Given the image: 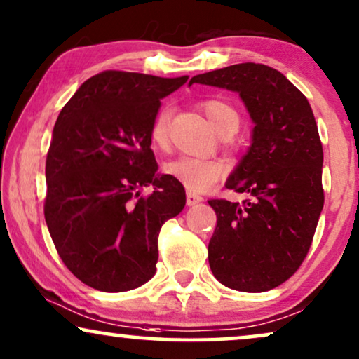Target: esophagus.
I'll return each instance as SVG.
<instances>
[{
    "instance_id": "esophagus-1",
    "label": "esophagus",
    "mask_w": 359,
    "mask_h": 359,
    "mask_svg": "<svg viewBox=\"0 0 359 359\" xmlns=\"http://www.w3.org/2000/svg\"><path fill=\"white\" fill-rule=\"evenodd\" d=\"M200 202H203V197H200V195L192 194V192L187 194V205H189V207H192V205H197Z\"/></svg>"
}]
</instances>
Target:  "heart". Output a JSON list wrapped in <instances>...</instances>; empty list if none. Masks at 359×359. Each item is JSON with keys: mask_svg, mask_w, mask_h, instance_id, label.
<instances>
[{"mask_svg": "<svg viewBox=\"0 0 359 359\" xmlns=\"http://www.w3.org/2000/svg\"><path fill=\"white\" fill-rule=\"evenodd\" d=\"M200 108L203 109L212 126L219 135H233L240 128V113L231 103L224 102V100H203L200 102ZM170 114L172 109L169 107H162L152 121L149 137L152 146L159 147V149L165 147L169 142ZM162 170L165 175H169L175 182H180L192 192H207L218 180L223 179L226 174V165L219 159H197V157L180 156L177 159L165 162Z\"/></svg>", "mask_w": 359, "mask_h": 359, "instance_id": "b5f03b06", "label": "heart"}]
</instances>
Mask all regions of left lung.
<instances>
[{"mask_svg": "<svg viewBox=\"0 0 359 359\" xmlns=\"http://www.w3.org/2000/svg\"><path fill=\"white\" fill-rule=\"evenodd\" d=\"M240 93L252 144L226 182L243 202L208 200L217 228L208 243L213 276L229 289L264 292L295 274L312 246L323 208V149L309 100L264 64H236L195 75Z\"/></svg>", "mask_w": 359, "mask_h": 359, "instance_id": "8db88e82", "label": "left lung"}]
</instances>
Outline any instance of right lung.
I'll list each match as a JSON object with an SVG mask.
<instances>
[{
  "mask_svg": "<svg viewBox=\"0 0 359 359\" xmlns=\"http://www.w3.org/2000/svg\"><path fill=\"white\" fill-rule=\"evenodd\" d=\"M187 79L100 72L57 118L44 217L62 262L90 287L124 292L154 276L159 231L184 210L185 192L156 175L149 133L161 98ZM149 183L155 189L142 196Z\"/></svg>",
  "mask_w": 359,
  "mask_h": 359,
  "instance_id": "obj_1",
  "label": "right lung"
}]
</instances>
